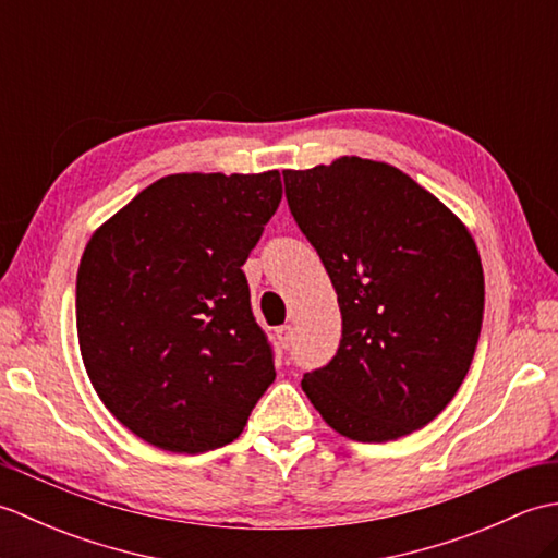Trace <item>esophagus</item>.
Segmentation results:
<instances>
[{
    "label": "esophagus",
    "instance_id": "esophagus-1",
    "mask_svg": "<svg viewBox=\"0 0 558 558\" xmlns=\"http://www.w3.org/2000/svg\"><path fill=\"white\" fill-rule=\"evenodd\" d=\"M276 338H278V342L282 348H290V342H292V326L290 324H286V326H280L278 330H276Z\"/></svg>",
    "mask_w": 558,
    "mask_h": 558
}]
</instances>
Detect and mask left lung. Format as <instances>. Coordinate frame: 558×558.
<instances>
[{
	"mask_svg": "<svg viewBox=\"0 0 558 558\" xmlns=\"http://www.w3.org/2000/svg\"><path fill=\"white\" fill-rule=\"evenodd\" d=\"M294 222L338 292L340 345L302 378L342 436L384 444L432 422L475 357L484 276L453 213L386 162L286 170Z\"/></svg>",
	"mask_w": 558,
	"mask_h": 558,
	"instance_id": "obj_1",
	"label": "left lung"
}]
</instances>
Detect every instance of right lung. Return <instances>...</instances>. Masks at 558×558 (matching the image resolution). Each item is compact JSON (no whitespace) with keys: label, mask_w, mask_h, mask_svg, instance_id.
<instances>
[{"label":"right lung","mask_w":558,"mask_h":558,"mask_svg":"<svg viewBox=\"0 0 558 558\" xmlns=\"http://www.w3.org/2000/svg\"><path fill=\"white\" fill-rule=\"evenodd\" d=\"M280 198L278 170L170 174L90 236L81 357L105 408L144 441L189 456L230 444L276 381L242 266Z\"/></svg>","instance_id":"obj_1"}]
</instances>
